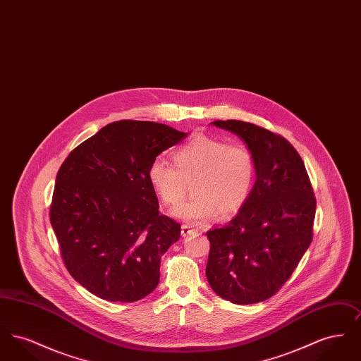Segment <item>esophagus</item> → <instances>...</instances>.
<instances>
[{
	"instance_id": "esophagus-1",
	"label": "esophagus",
	"mask_w": 361,
	"mask_h": 361,
	"mask_svg": "<svg viewBox=\"0 0 361 361\" xmlns=\"http://www.w3.org/2000/svg\"><path fill=\"white\" fill-rule=\"evenodd\" d=\"M190 233H193V230H192L189 226H187V224H183V226H181V235H183V237H187Z\"/></svg>"
}]
</instances>
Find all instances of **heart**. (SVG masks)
Returning <instances> with one entry per match:
<instances>
[{
    "instance_id": "heart-1",
    "label": "heart",
    "mask_w": 361,
    "mask_h": 361,
    "mask_svg": "<svg viewBox=\"0 0 361 361\" xmlns=\"http://www.w3.org/2000/svg\"><path fill=\"white\" fill-rule=\"evenodd\" d=\"M174 165L155 158L149 181L161 202L176 207L192 188V196L174 215L189 224L209 222L218 214L226 218L246 202L253 178L255 158L240 143L199 134L173 153Z\"/></svg>"
}]
</instances>
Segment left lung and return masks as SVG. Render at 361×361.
Here are the masks:
<instances>
[{
    "mask_svg": "<svg viewBox=\"0 0 361 361\" xmlns=\"http://www.w3.org/2000/svg\"><path fill=\"white\" fill-rule=\"evenodd\" d=\"M212 124L246 143L257 178L237 216L207 231V280L226 300L258 303L286 284L309 249L314 190L300 155L286 137L247 121Z\"/></svg>",
    "mask_w": 361,
    "mask_h": 361,
    "instance_id": "obj_1",
    "label": "left lung"
}]
</instances>
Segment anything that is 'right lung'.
<instances>
[{
  "mask_svg": "<svg viewBox=\"0 0 361 361\" xmlns=\"http://www.w3.org/2000/svg\"><path fill=\"white\" fill-rule=\"evenodd\" d=\"M187 135L155 121H114L61 165L50 222L70 275L93 295L137 302L158 286L161 257L181 230L159 214L149 168Z\"/></svg>",
  "mask_w": 361,
  "mask_h": 361,
  "instance_id": "obj_1",
  "label": "right lung"
}]
</instances>
